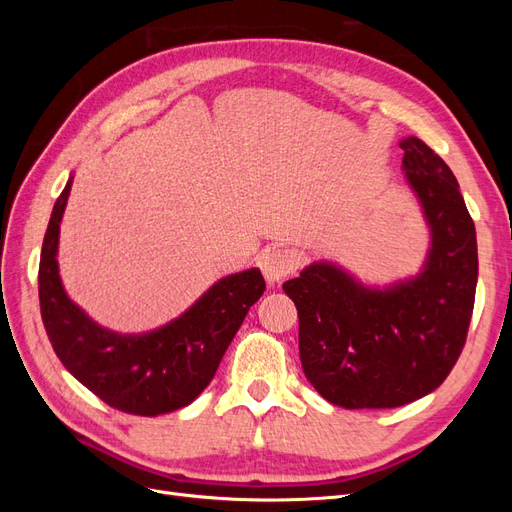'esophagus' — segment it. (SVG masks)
Returning <instances> with one entry per match:
<instances>
[{
    "instance_id": "1",
    "label": "esophagus",
    "mask_w": 512,
    "mask_h": 512,
    "mask_svg": "<svg viewBox=\"0 0 512 512\" xmlns=\"http://www.w3.org/2000/svg\"><path fill=\"white\" fill-rule=\"evenodd\" d=\"M260 269L269 284H277L294 271V260L284 250H269L260 258Z\"/></svg>"
}]
</instances>
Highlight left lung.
<instances>
[{"label":"left lung","mask_w":512,"mask_h":512,"mask_svg":"<svg viewBox=\"0 0 512 512\" xmlns=\"http://www.w3.org/2000/svg\"><path fill=\"white\" fill-rule=\"evenodd\" d=\"M399 147L429 226L421 271L380 288L318 260L284 284L299 312L307 380L348 410L397 408L436 391L466 344L474 309L476 230L453 170L421 138H401Z\"/></svg>","instance_id":"left-lung-1"}]
</instances>
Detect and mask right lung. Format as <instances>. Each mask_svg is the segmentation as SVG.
<instances>
[{
    "label": "right lung",
    "instance_id": "right-lung-1",
    "mask_svg": "<svg viewBox=\"0 0 512 512\" xmlns=\"http://www.w3.org/2000/svg\"><path fill=\"white\" fill-rule=\"evenodd\" d=\"M74 175L55 200L42 241L38 292L46 335L70 374L104 404L138 416L190 406L207 389L250 307L267 284L260 269L215 282L181 316L147 333H117L91 320L59 277V224Z\"/></svg>",
    "mask_w": 512,
    "mask_h": 512
}]
</instances>
